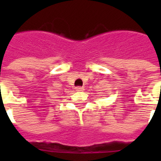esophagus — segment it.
<instances>
[{
    "mask_svg": "<svg viewBox=\"0 0 161 161\" xmlns=\"http://www.w3.org/2000/svg\"><path fill=\"white\" fill-rule=\"evenodd\" d=\"M76 91H78V92H83L84 90V88L83 87H76Z\"/></svg>",
    "mask_w": 161,
    "mask_h": 161,
    "instance_id": "obj_1",
    "label": "esophagus"
}]
</instances>
